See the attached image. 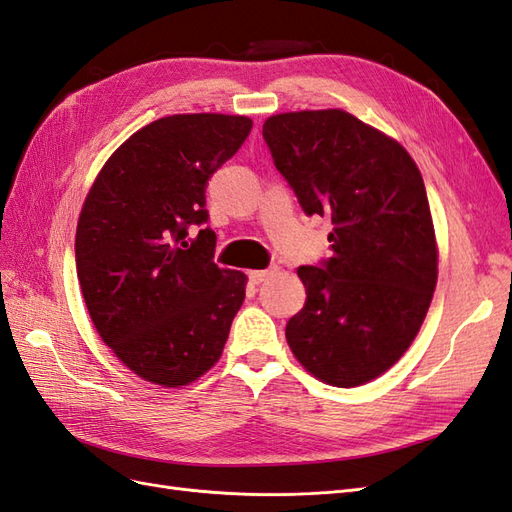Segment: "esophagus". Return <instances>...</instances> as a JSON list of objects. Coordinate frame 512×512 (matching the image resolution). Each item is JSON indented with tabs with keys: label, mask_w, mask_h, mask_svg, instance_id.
<instances>
[{
	"label": "esophagus",
	"mask_w": 512,
	"mask_h": 512,
	"mask_svg": "<svg viewBox=\"0 0 512 512\" xmlns=\"http://www.w3.org/2000/svg\"><path fill=\"white\" fill-rule=\"evenodd\" d=\"M270 277V270H248V279H251V283H261L266 281Z\"/></svg>",
	"instance_id": "1"
}]
</instances>
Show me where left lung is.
<instances>
[{
  "label": "left lung",
  "mask_w": 512,
  "mask_h": 512,
  "mask_svg": "<svg viewBox=\"0 0 512 512\" xmlns=\"http://www.w3.org/2000/svg\"><path fill=\"white\" fill-rule=\"evenodd\" d=\"M261 131L305 214L333 225V257L298 268L307 303L287 344L326 385L370 383L409 350L437 287L422 173L398 140L339 108L274 114Z\"/></svg>",
  "instance_id": "left-lung-1"
}]
</instances>
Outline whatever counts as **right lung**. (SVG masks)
<instances>
[{
	"instance_id": "right-lung-1",
	"label": "right lung",
	"mask_w": 512,
	"mask_h": 512,
	"mask_svg": "<svg viewBox=\"0 0 512 512\" xmlns=\"http://www.w3.org/2000/svg\"><path fill=\"white\" fill-rule=\"evenodd\" d=\"M240 114H173L131 134L99 170L75 231L82 296L103 344L160 387H186L220 359L246 274L218 268L207 179L242 147Z\"/></svg>"
}]
</instances>
